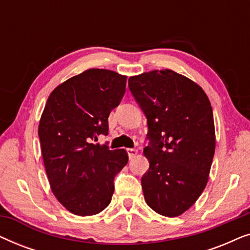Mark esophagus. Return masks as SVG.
<instances>
[{"label": "esophagus", "instance_id": "1", "mask_svg": "<svg viewBox=\"0 0 250 250\" xmlns=\"http://www.w3.org/2000/svg\"><path fill=\"white\" fill-rule=\"evenodd\" d=\"M126 151H127V153H128V158L129 159L134 158V157L136 156V153H138V151H136V149H127V150H126Z\"/></svg>", "mask_w": 250, "mask_h": 250}]
</instances>
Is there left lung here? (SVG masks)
Returning a JSON list of instances; mask_svg holds the SVG:
<instances>
[{"mask_svg": "<svg viewBox=\"0 0 250 250\" xmlns=\"http://www.w3.org/2000/svg\"><path fill=\"white\" fill-rule=\"evenodd\" d=\"M128 87L148 124L143 152L150 166L141 179L146 203L164 216H179L208 181L215 152L210 102L199 85L169 69L129 77Z\"/></svg>", "mask_w": 250, "mask_h": 250, "instance_id": "8db88e82", "label": "left lung"}]
</instances>
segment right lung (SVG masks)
<instances>
[{"label": "right lung", "instance_id": "right-lung-1", "mask_svg": "<svg viewBox=\"0 0 250 250\" xmlns=\"http://www.w3.org/2000/svg\"><path fill=\"white\" fill-rule=\"evenodd\" d=\"M126 76L88 69L67 80L47 99L39 125L44 166L52 192L70 213L90 216L110 204L115 176L128 162L124 149L100 146L108 117L121 104Z\"/></svg>", "mask_w": 250, "mask_h": 250}]
</instances>
